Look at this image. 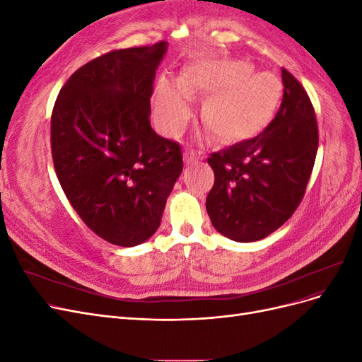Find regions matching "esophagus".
Wrapping results in <instances>:
<instances>
[{
    "mask_svg": "<svg viewBox=\"0 0 362 362\" xmlns=\"http://www.w3.org/2000/svg\"><path fill=\"white\" fill-rule=\"evenodd\" d=\"M201 158V154H198V152L193 151V149H185L184 151V161L185 164H193Z\"/></svg>",
    "mask_w": 362,
    "mask_h": 362,
    "instance_id": "1",
    "label": "esophagus"
}]
</instances>
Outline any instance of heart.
<instances>
[{"mask_svg": "<svg viewBox=\"0 0 362 362\" xmlns=\"http://www.w3.org/2000/svg\"><path fill=\"white\" fill-rule=\"evenodd\" d=\"M282 93L281 81L270 72H255L243 60H206L189 66L178 84L161 80L156 90L160 128L178 136L192 116V101L208 98L202 122L222 141L258 134L275 115Z\"/></svg>", "mask_w": 362, "mask_h": 362, "instance_id": "1", "label": "heart"}]
</instances>
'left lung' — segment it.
Masks as SVG:
<instances>
[{
    "instance_id": "obj_1",
    "label": "left lung",
    "mask_w": 362,
    "mask_h": 362,
    "mask_svg": "<svg viewBox=\"0 0 362 362\" xmlns=\"http://www.w3.org/2000/svg\"><path fill=\"white\" fill-rule=\"evenodd\" d=\"M284 95L269 127L254 139L211 154L214 185L206 213L222 235L240 243L276 231L299 206L314 168L319 129L302 84L281 71Z\"/></svg>"
}]
</instances>
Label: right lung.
I'll list each match as a JSON object with an SVG mask.
<instances>
[{
  "mask_svg": "<svg viewBox=\"0 0 362 362\" xmlns=\"http://www.w3.org/2000/svg\"><path fill=\"white\" fill-rule=\"evenodd\" d=\"M168 42L107 52L75 71L51 116V151L74 210L108 243L133 247L158 229L182 172L181 146L151 128Z\"/></svg>",
  "mask_w": 362,
  "mask_h": 362,
  "instance_id": "1",
  "label": "right lung"
}]
</instances>
